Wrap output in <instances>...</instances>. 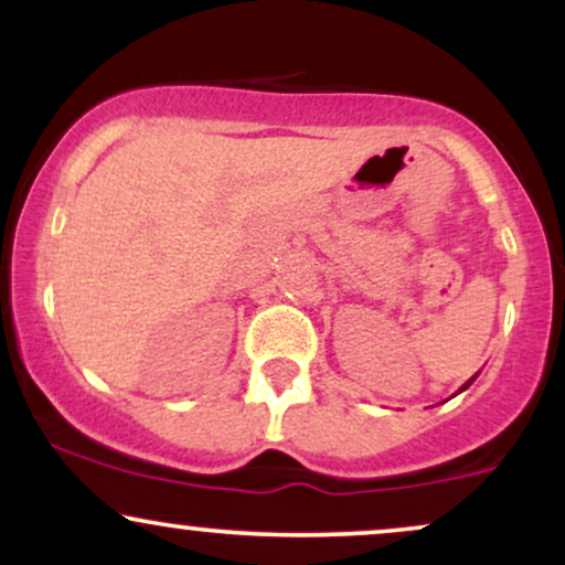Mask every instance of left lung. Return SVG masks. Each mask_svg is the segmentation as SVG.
<instances>
[{
  "label": "left lung",
  "instance_id": "left-lung-1",
  "mask_svg": "<svg viewBox=\"0 0 565 565\" xmlns=\"http://www.w3.org/2000/svg\"><path fill=\"white\" fill-rule=\"evenodd\" d=\"M472 380H476V377H472ZM472 380H470V382H472ZM470 382H465V385H462V387H459V391H465V387H468V385H470Z\"/></svg>",
  "mask_w": 565,
  "mask_h": 565
}]
</instances>
